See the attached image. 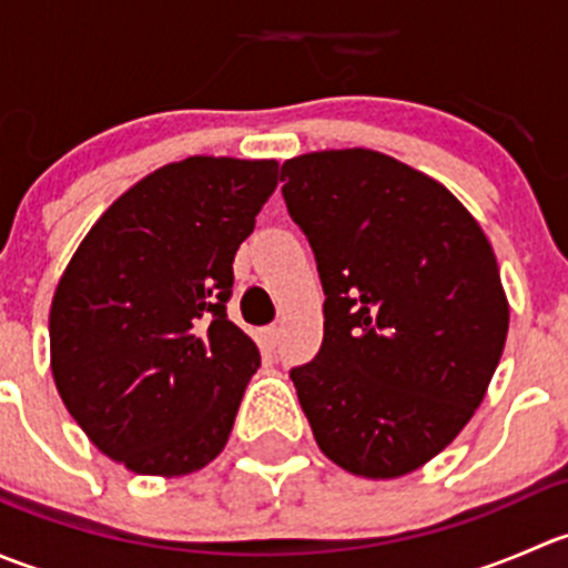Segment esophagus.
<instances>
[{
	"label": "esophagus",
	"instance_id": "esophagus-1",
	"mask_svg": "<svg viewBox=\"0 0 568 568\" xmlns=\"http://www.w3.org/2000/svg\"><path fill=\"white\" fill-rule=\"evenodd\" d=\"M263 343H266L268 348H274L280 343V326L277 324H272V326H266V329H263Z\"/></svg>",
	"mask_w": 568,
	"mask_h": 568
}]
</instances>
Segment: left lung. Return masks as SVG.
Masks as SVG:
<instances>
[{"label": "left lung", "instance_id": "8db88e82", "mask_svg": "<svg viewBox=\"0 0 568 568\" xmlns=\"http://www.w3.org/2000/svg\"><path fill=\"white\" fill-rule=\"evenodd\" d=\"M288 214L324 285V341L291 371L321 454L363 478L415 473L475 415L508 335L495 250L420 170L368 148L288 159Z\"/></svg>", "mask_w": 568, "mask_h": 568}]
</instances>
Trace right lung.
I'll use <instances>...</instances> for the list:
<instances>
[{
  "label": "right lung",
  "mask_w": 568,
  "mask_h": 568,
  "mask_svg": "<svg viewBox=\"0 0 568 568\" xmlns=\"http://www.w3.org/2000/svg\"><path fill=\"white\" fill-rule=\"evenodd\" d=\"M274 159L189 156L120 194L62 272L49 313L57 393L131 473L222 454L261 352L225 313L233 257L277 189Z\"/></svg>",
  "instance_id": "right-lung-1"
}]
</instances>
